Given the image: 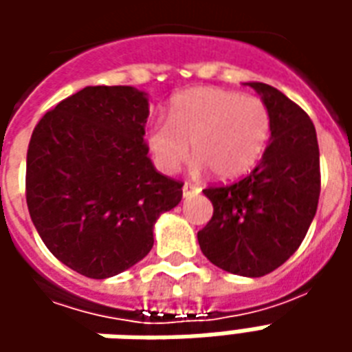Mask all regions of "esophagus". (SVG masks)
Listing matches in <instances>:
<instances>
[{
	"mask_svg": "<svg viewBox=\"0 0 352 352\" xmlns=\"http://www.w3.org/2000/svg\"><path fill=\"white\" fill-rule=\"evenodd\" d=\"M199 192H201V188H199L198 184L184 183V186H183V196H184V198H190V196H194V194H199Z\"/></svg>",
	"mask_w": 352,
	"mask_h": 352,
	"instance_id": "esophagus-1",
	"label": "esophagus"
}]
</instances>
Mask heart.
Returning a JSON list of instances; mask_svg holds the SVG:
<instances>
[{"label": "heart", "instance_id": "b5f03b06", "mask_svg": "<svg viewBox=\"0 0 352 352\" xmlns=\"http://www.w3.org/2000/svg\"><path fill=\"white\" fill-rule=\"evenodd\" d=\"M272 115L264 101L222 88H194L177 94L168 120L146 131V146L156 168L175 173L188 158V143L198 168L219 179H237L251 171L267 145Z\"/></svg>", "mask_w": 352, "mask_h": 352}]
</instances>
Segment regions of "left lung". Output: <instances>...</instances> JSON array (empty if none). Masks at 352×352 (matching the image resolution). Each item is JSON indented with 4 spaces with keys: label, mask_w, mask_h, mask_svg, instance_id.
Listing matches in <instances>:
<instances>
[{
    "label": "left lung",
    "mask_w": 352,
    "mask_h": 352,
    "mask_svg": "<svg viewBox=\"0 0 352 352\" xmlns=\"http://www.w3.org/2000/svg\"><path fill=\"white\" fill-rule=\"evenodd\" d=\"M272 115V141L249 175L207 186L213 217L198 232L199 249L221 270L262 277L302 245L320 196L317 131L309 115L264 82H249Z\"/></svg>",
    "instance_id": "8db88e82"
}]
</instances>
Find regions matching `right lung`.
<instances>
[{
    "instance_id": "right-lung-1",
    "label": "right lung",
    "mask_w": 352,
    "mask_h": 352,
    "mask_svg": "<svg viewBox=\"0 0 352 352\" xmlns=\"http://www.w3.org/2000/svg\"><path fill=\"white\" fill-rule=\"evenodd\" d=\"M146 118L135 88L87 87L45 113L30 139V217L47 249L90 279L145 258L156 219L183 198V183L146 156Z\"/></svg>"
}]
</instances>
